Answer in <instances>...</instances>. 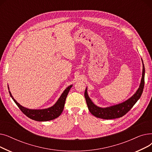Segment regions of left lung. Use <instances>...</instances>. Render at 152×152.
Here are the masks:
<instances>
[{"label":"left lung","mask_w":152,"mask_h":152,"mask_svg":"<svg viewBox=\"0 0 152 152\" xmlns=\"http://www.w3.org/2000/svg\"><path fill=\"white\" fill-rule=\"evenodd\" d=\"M144 77L145 67L143 63L142 77L141 79L140 86L137 92L130 99L127 100L126 101L121 103H119V104L107 108H100L94 104V103L88 96L86 88L84 92V97L90 112L95 117L105 119H115L123 116L132 108V107L135 105V103L137 102V100L141 97V95L143 92V87H144Z\"/></svg>","instance_id":"left-lung-1"}]
</instances>
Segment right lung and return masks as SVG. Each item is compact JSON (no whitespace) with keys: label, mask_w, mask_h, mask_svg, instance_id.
Wrapping results in <instances>:
<instances>
[{"label":"right lung","mask_w":152,"mask_h":152,"mask_svg":"<svg viewBox=\"0 0 152 152\" xmlns=\"http://www.w3.org/2000/svg\"><path fill=\"white\" fill-rule=\"evenodd\" d=\"M72 86H73L72 85L68 86L67 88L64 91L63 94L61 95L60 97L58 99L57 102L55 103V104L53 106L49 108L42 110H31L23 107L21 105H20L19 103L13 99L10 91L9 93L15 103L19 107V108L22 112L26 116L35 121H47L52 120V119L57 118L61 114L64 108V106H65V103L68 94ZM8 88H9V87H8Z\"/></svg>","instance_id":"obj_1"}]
</instances>
